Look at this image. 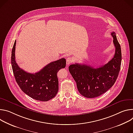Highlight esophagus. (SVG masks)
<instances>
[{"label": "esophagus", "instance_id": "34e87169", "mask_svg": "<svg viewBox=\"0 0 133 133\" xmlns=\"http://www.w3.org/2000/svg\"><path fill=\"white\" fill-rule=\"evenodd\" d=\"M73 62V60L71 57H68L66 58V64L67 65H69L70 64H71L72 62Z\"/></svg>", "mask_w": 133, "mask_h": 133}]
</instances>
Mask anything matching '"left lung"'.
I'll return each mask as SVG.
<instances>
[{
  "label": "left lung",
  "mask_w": 133,
  "mask_h": 133,
  "mask_svg": "<svg viewBox=\"0 0 133 133\" xmlns=\"http://www.w3.org/2000/svg\"><path fill=\"white\" fill-rule=\"evenodd\" d=\"M111 35L115 53L107 63L97 68L79 63L71 64L69 67L79 92L84 97L96 98L105 93L114 84L118 76L122 62L121 48L116 33L112 32Z\"/></svg>",
  "instance_id": "8db88e82"
}]
</instances>
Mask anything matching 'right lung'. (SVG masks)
Listing matches in <instances>:
<instances>
[{"label":"right lung","instance_id":"right-lung-1","mask_svg":"<svg viewBox=\"0 0 133 133\" xmlns=\"http://www.w3.org/2000/svg\"><path fill=\"white\" fill-rule=\"evenodd\" d=\"M15 41L11 52V63L14 75L21 90L34 99L47 101L54 98L58 90L57 72L66 65L64 58L52 62L39 72L30 73L21 69L15 61Z\"/></svg>","mask_w":133,"mask_h":133}]
</instances>
